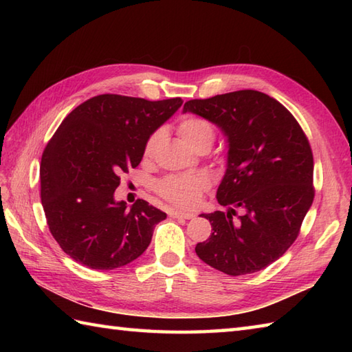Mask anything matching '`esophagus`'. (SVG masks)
<instances>
[{
  "instance_id": "34e87169",
  "label": "esophagus",
  "mask_w": 352,
  "mask_h": 352,
  "mask_svg": "<svg viewBox=\"0 0 352 352\" xmlns=\"http://www.w3.org/2000/svg\"><path fill=\"white\" fill-rule=\"evenodd\" d=\"M169 216H170V218H174V219H192L195 214L186 213V212H170Z\"/></svg>"
}]
</instances>
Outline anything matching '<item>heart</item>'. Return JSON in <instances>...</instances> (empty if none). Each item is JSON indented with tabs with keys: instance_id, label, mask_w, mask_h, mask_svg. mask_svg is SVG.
<instances>
[{
	"instance_id": "heart-1",
	"label": "heart",
	"mask_w": 352,
	"mask_h": 352,
	"mask_svg": "<svg viewBox=\"0 0 352 352\" xmlns=\"http://www.w3.org/2000/svg\"><path fill=\"white\" fill-rule=\"evenodd\" d=\"M178 134L189 144L193 149L203 144H210L214 139V129L207 119L201 116H186L178 122ZM163 133L160 130L154 131L145 142L144 159L151 160L157 148L162 145ZM208 178L204 174L192 175H168L155 183V190L162 198L169 201L170 204L192 208L198 204L203 192L208 188Z\"/></svg>"
}]
</instances>
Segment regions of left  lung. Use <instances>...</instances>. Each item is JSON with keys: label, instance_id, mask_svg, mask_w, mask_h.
<instances>
[{"label": "left lung", "instance_id": "1", "mask_svg": "<svg viewBox=\"0 0 352 352\" xmlns=\"http://www.w3.org/2000/svg\"><path fill=\"white\" fill-rule=\"evenodd\" d=\"M183 110L208 119L228 138L216 198L230 210L201 214L213 233L197 245V256L227 275L258 272L296 241L315 198L309 139L283 104L251 89L190 100Z\"/></svg>", "mask_w": 352, "mask_h": 352}]
</instances>
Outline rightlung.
I'll use <instances>...</instances> for the list:
<instances>
[{"label": "right lung", "instance_id": "right-lung-1", "mask_svg": "<svg viewBox=\"0 0 352 352\" xmlns=\"http://www.w3.org/2000/svg\"><path fill=\"white\" fill-rule=\"evenodd\" d=\"M182 98L148 101L104 94L63 119L41 162V199L52 237L77 263L100 271L144 254L166 213L113 193L136 168L146 139L182 107Z\"/></svg>", "mask_w": 352, "mask_h": 352}]
</instances>
